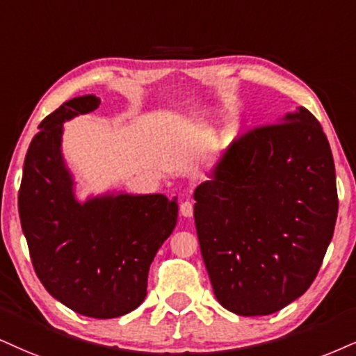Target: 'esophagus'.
<instances>
[{
    "label": "esophagus",
    "mask_w": 356,
    "mask_h": 356,
    "mask_svg": "<svg viewBox=\"0 0 356 356\" xmlns=\"http://www.w3.org/2000/svg\"><path fill=\"white\" fill-rule=\"evenodd\" d=\"M179 213H181V216L191 218L193 216V203H190V201H183V203L179 204Z\"/></svg>",
    "instance_id": "esophagus-1"
}]
</instances>
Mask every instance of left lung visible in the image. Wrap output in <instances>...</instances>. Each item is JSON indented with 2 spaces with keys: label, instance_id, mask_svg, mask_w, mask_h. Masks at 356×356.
Wrapping results in <instances>:
<instances>
[{
  "label": "left lung",
  "instance_id": "left-lung-1",
  "mask_svg": "<svg viewBox=\"0 0 356 356\" xmlns=\"http://www.w3.org/2000/svg\"><path fill=\"white\" fill-rule=\"evenodd\" d=\"M201 256L219 304L270 315L317 277L339 213L335 163L307 108L236 138L195 190Z\"/></svg>",
  "mask_w": 356,
  "mask_h": 356
}]
</instances>
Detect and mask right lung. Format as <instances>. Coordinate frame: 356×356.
Segmentation results:
<instances>
[{
    "instance_id": "right-lung-1",
    "label": "right lung",
    "mask_w": 356,
    "mask_h": 356,
    "mask_svg": "<svg viewBox=\"0 0 356 356\" xmlns=\"http://www.w3.org/2000/svg\"><path fill=\"white\" fill-rule=\"evenodd\" d=\"M99 105L95 95L74 97L39 124L24 158L17 208L46 291L86 317L115 318L145 300L150 264L175 229L178 204L165 195L76 201L60 155L63 124Z\"/></svg>"
}]
</instances>
